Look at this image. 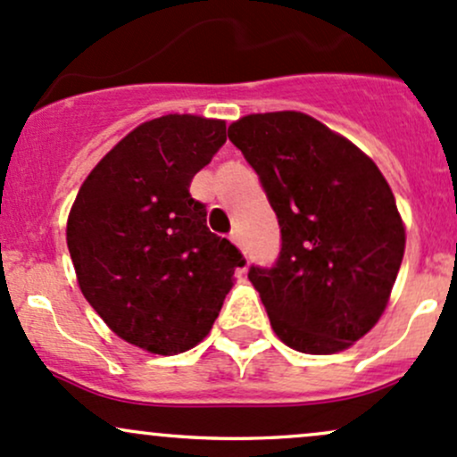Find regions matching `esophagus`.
<instances>
[{"instance_id":"34e87169","label":"esophagus","mask_w":457,"mask_h":457,"mask_svg":"<svg viewBox=\"0 0 457 457\" xmlns=\"http://www.w3.org/2000/svg\"><path fill=\"white\" fill-rule=\"evenodd\" d=\"M229 240H232V243L237 245V247H240V234L237 232V229H234V232L229 234Z\"/></svg>"}]
</instances>
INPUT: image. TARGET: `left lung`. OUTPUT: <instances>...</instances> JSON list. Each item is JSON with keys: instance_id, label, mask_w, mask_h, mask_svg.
<instances>
[{"instance_id": "left-lung-1", "label": "left lung", "mask_w": 457, "mask_h": 457, "mask_svg": "<svg viewBox=\"0 0 457 457\" xmlns=\"http://www.w3.org/2000/svg\"><path fill=\"white\" fill-rule=\"evenodd\" d=\"M228 137L260 175L282 229L273 269H249L270 328L290 349H349L388 305L405 225L388 182L362 149L295 110L258 112Z\"/></svg>"}]
</instances>
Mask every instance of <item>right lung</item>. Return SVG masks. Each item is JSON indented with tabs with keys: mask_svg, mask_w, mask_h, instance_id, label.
<instances>
[{
	"mask_svg": "<svg viewBox=\"0 0 457 457\" xmlns=\"http://www.w3.org/2000/svg\"><path fill=\"white\" fill-rule=\"evenodd\" d=\"M225 138V121L197 114L140 123L95 164L69 212L79 290L119 338L149 353L202 343L245 264L188 193Z\"/></svg>",
	"mask_w": 457,
	"mask_h": 457,
	"instance_id": "add662e5",
	"label": "right lung"
}]
</instances>
